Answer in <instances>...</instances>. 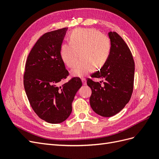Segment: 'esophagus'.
<instances>
[{
    "instance_id": "1",
    "label": "esophagus",
    "mask_w": 159,
    "mask_h": 159,
    "mask_svg": "<svg viewBox=\"0 0 159 159\" xmlns=\"http://www.w3.org/2000/svg\"><path fill=\"white\" fill-rule=\"evenodd\" d=\"M81 81H82V82H83V84L84 85H86V80H85V78H81Z\"/></svg>"
}]
</instances>
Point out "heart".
<instances>
[{
    "label": "heart",
    "instance_id": "b5f03b06",
    "mask_svg": "<svg viewBox=\"0 0 159 159\" xmlns=\"http://www.w3.org/2000/svg\"><path fill=\"white\" fill-rule=\"evenodd\" d=\"M69 39L61 45L60 56L67 66L73 68L80 53L81 59L71 71L74 75L82 77L106 63L111 48L107 36L95 28H78L70 33Z\"/></svg>",
    "mask_w": 159,
    "mask_h": 159
}]
</instances>
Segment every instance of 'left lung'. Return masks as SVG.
<instances>
[{
    "instance_id": "8db88e82",
    "label": "left lung",
    "mask_w": 159,
    "mask_h": 159,
    "mask_svg": "<svg viewBox=\"0 0 159 159\" xmlns=\"http://www.w3.org/2000/svg\"><path fill=\"white\" fill-rule=\"evenodd\" d=\"M111 52L106 63L91 75L92 78L103 79L95 82L87 79L91 88L90 105L101 116L109 117L116 115L128 103L133 91L134 62L129 48L117 32H109Z\"/></svg>"
}]
</instances>
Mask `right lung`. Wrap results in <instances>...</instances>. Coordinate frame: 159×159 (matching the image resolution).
<instances>
[{"label": "right lung", "instance_id": "add662e5", "mask_svg": "<svg viewBox=\"0 0 159 159\" xmlns=\"http://www.w3.org/2000/svg\"><path fill=\"white\" fill-rule=\"evenodd\" d=\"M66 28L41 36L27 57L24 86L34 111L44 121L52 124L64 121L70 115L75 93L82 85L74 77L59 85L69 75L60 56V47Z\"/></svg>", "mask_w": 159, "mask_h": 159}]
</instances>
